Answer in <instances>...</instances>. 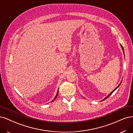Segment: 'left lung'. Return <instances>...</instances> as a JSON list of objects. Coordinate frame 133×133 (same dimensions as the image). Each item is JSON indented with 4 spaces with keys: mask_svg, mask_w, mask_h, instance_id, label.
<instances>
[{
    "mask_svg": "<svg viewBox=\"0 0 133 133\" xmlns=\"http://www.w3.org/2000/svg\"><path fill=\"white\" fill-rule=\"evenodd\" d=\"M121 47H122V49H123V52H124V48H123V47L122 46V45H121ZM121 83H122V82H121V83H120V84H119V85H118V86L117 87V88H116L115 89H114V90H113V91H112V92H111L110 94H109V95H108V96H107V97H106V98H104L103 100H104V99H106V98H108V97H109V96H111V95L112 94V93H113V92H114V91H115V90H116V89H117V88H118V87H119V86L121 85Z\"/></svg>",
    "mask_w": 133,
    "mask_h": 133,
    "instance_id": "left-lung-1",
    "label": "left lung"
}]
</instances>
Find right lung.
Returning a JSON list of instances; mask_svg holds the SVG:
<instances>
[{
    "mask_svg": "<svg viewBox=\"0 0 133 133\" xmlns=\"http://www.w3.org/2000/svg\"><path fill=\"white\" fill-rule=\"evenodd\" d=\"M58 92H57V95H56V97H55V98H54V99H56V98H57V96H58ZM53 100L52 101V102H53Z\"/></svg>",
    "mask_w": 133,
    "mask_h": 133,
    "instance_id": "1",
    "label": "right lung"
}]
</instances>
